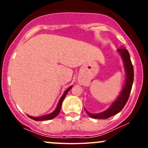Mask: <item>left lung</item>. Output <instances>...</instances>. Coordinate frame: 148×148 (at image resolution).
I'll use <instances>...</instances> for the list:
<instances>
[{
    "mask_svg": "<svg viewBox=\"0 0 148 148\" xmlns=\"http://www.w3.org/2000/svg\"><path fill=\"white\" fill-rule=\"evenodd\" d=\"M117 51L121 56L123 62L124 69H125V75H126L125 84L118 97L106 111L99 113H91L85 108V111L87 113V114L92 118L107 119L109 117L113 116L121 111L128 101L134 82V67L131 61L130 53L128 51L125 49V47L122 46L121 48L118 49Z\"/></svg>",
    "mask_w": 148,
    "mask_h": 148,
    "instance_id": "8db88e82",
    "label": "left lung"
}]
</instances>
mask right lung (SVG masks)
I'll return each mask as SVG.
<instances>
[{"mask_svg":"<svg viewBox=\"0 0 148 148\" xmlns=\"http://www.w3.org/2000/svg\"><path fill=\"white\" fill-rule=\"evenodd\" d=\"M72 88V86H71L70 87H69L67 90H66L64 92L63 95H62V97H60V100H59L58 103L56 108V109L54 110V111H53L52 113H49V114H47V115H42V116H40V117H33V116H30V115H28V116L30 118H31V119H33V120H35V121H42V120H51V119L56 118V117L57 115L59 114V113H60L61 106H62V101H63V99H64V97H65L66 95L67 94V92H68L70 90V89Z\"/></svg>","mask_w":148,"mask_h":148,"instance_id":"1","label":"right lung"}]
</instances>
